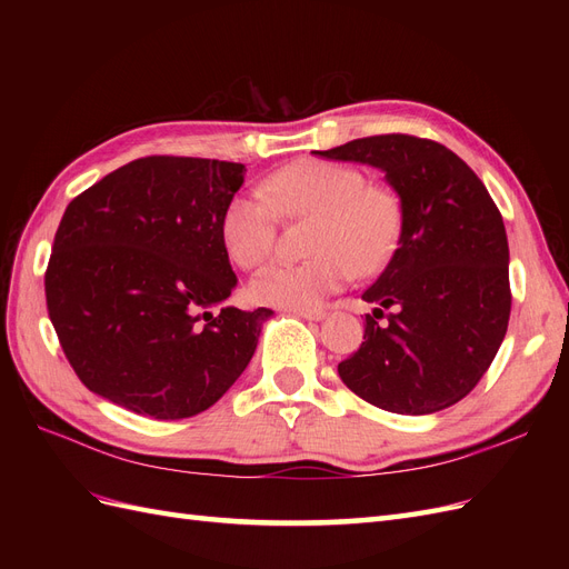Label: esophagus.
I'll use <instances>...</instances> for the list:
<instances>
[{
    "mask_svg": "<svg viewBox=\"0 0 569 569\" xmlns=\"http://www.w3.org/2000/svg\"><path fill=\"white\" fill-rule=\"evenodd\" d=\"M291 313L299 318H306V320H322L327 316V311H322V308H295Z\"/></svg>",
    "mask_w": 569,
    "mask_h": 569,
    "instance_id": "obj_1",
    "label": "esophagus"
}]
</instances>
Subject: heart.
<instances>
[{
	"label": "heart",
	"instance_id": "1",
	"mask_svg": "<svg viewBox=\"0 0 569 569\" xmlns=\"http://www.w3.org/2000/svg\"><path fill=\"white\" fill-rule=\"evenodd\" d=\"M261 192L230 199L220 218V239L237 266L251 270L272 253L280 213L316 216L311 253L301 263H272L256 274L249 295L274 308H313L347 284L353 272L372 274L396 249L401 206L391 189L372 184L358 168L299 159L282 166Z\"/></svg>",
	"mask_w": 569,
	"mask_h": 569
}]
</instances>
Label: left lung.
Listing matches in <instances>:
<instances>
[{
	"mask_svg": "<svg viewBox=\"0 0 569 569\" xmlns=\"http://www.w3.org/2000/svg\"><path fill=\"white\" fill-rule=\"evenodd\" d=\"M320 157L385 170L401 199V237L363 299V343L339 363L360 399L399 416L458 403L496 358L510 320L508 237L501 211L451 149L416 134H372Z\"/></svg>",
	"mask_w": 569,
	"mask_h": 569,
	"instance_id": "obj_1",
	"label": "left lung"
}]
</instances>
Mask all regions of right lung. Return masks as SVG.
I'll return each mask as SVG.
<instances>
[{"mask_svg": "<svg viewBox=\"0 0 569 569\" xmlns=\"http://www.w3.org/2000/svg\"><path fill=\"white\" fill-rule=\"evenodd\" d=\"M242 163L144 157L84 189L44 272L49 320L90 391L153 420L211 408L244 372L270 308L222 306L237 284L220 218Z\"/></svg>", "mask_w": 569, "mask_h": 569, "instance_id": "obj_1", "label": "right lung"}]
</instances>
